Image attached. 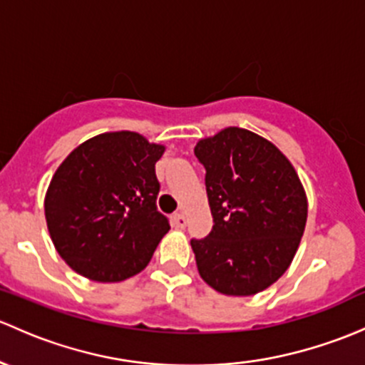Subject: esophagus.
<instances>
[{
    "instance_id": "1",
    "label": "esophagus",
    "mask_w": 365,
    "mask_h": 365,
    "mask_svg": "<svg viewBox=\"0 0 365 365\" xmlns=\"http://www.w3.org/2000/svg\"><path fill=\"white\" fill-rule=\"evenodd\" d=\"M173 225H175L176 229H183L187 225V218L183 213H175L173 215Z\"/></svg>"
}]
</instances>
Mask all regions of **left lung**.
<instances>
[{"label": "left lung", "instance_id": "8db88e82", "mask_svg": "<svg viewBox=\"0 0 365 365\" xmlns=\"http://www.w3.org/2000/svg\"><path fill=\"white\" fill-rule=\"evenodd\" d=\"M205 166L213 229L190 240L201 278L225 295H253L292 262L308 201L290 160L271 141L241 128L205 138L194 148Z\"/></svg>", "mask_w": 365, "mask_h": 365}]
</instances>
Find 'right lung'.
I'll return each instance as SVG.
<instances>
[{"instance_id": "add662e5", "label": "right lung", "mask_w": 365, "mask_h": 365, "mask_svg": "<svg viewBox=\"0 0 365 365\" xmlns=\"http://www.w3.org/2000/svg\"><path fill=\"white\" fill-rule=\"evenodd\" d=\"M163 145L131 131L83 141L57 168L45 195L53 247L86 278L113 283L150 262L170 220L157 210Z\"/></svg>"}]
</instances>
